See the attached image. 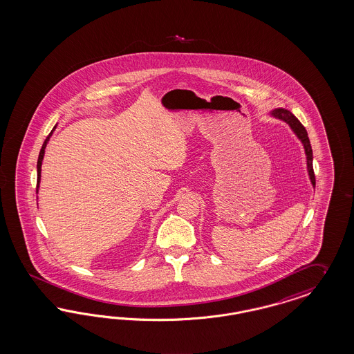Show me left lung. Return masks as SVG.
Wrapping results in <instances>:
<instances>
[{
	"label": "left lung",
	"mask_w": 354,
	"mask_h": 354,
	"mask_svg": "<svg viewBox=\"0 0 354 354\" xmlns=\"http://www.w3.org/2000/svg\"><path fill=\"white\" fill-rule=\"evenodd\" d=\"M272 115L274 118H279L281 120L288 122L290 125L292 132L297 134L298 138L302 141V144L305 147L306 157H307L308 175H310V179H311V183L315 187V174H314V169H313V149H311V144H310L305 127L292 115L290 111L285 110V109H277V110L272 111Z\"/></svg>",
	"instance_id": "left-lung-1"
}]
</instances>
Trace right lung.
Masks as SVG:
<instances>
[{
    "label": "right lung",
    "mask_w": 354,
    "mask_h": 354,
    "mask_svg": "<svg viewBox=\"0 0 354 354\" xmlns=\"http://www.w3.org/2000/svg\"><path fill=\"white\" fill-rule=\"evenodd\" d=\"M56 128V127H55ZM53 128V129H55ZM53 132V131H52ZM52 132L49 133V136L52 134ZM49 136L46 138V141H44V144H43V147L40 149V153H39V158H37V187H39V182H40V171H41V160H43V157H44V149L47 147V144H48L49 141Z\"/></svg>",
    "instance_id": "add662e5"
}]
</instances>
